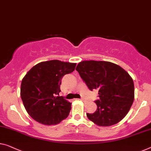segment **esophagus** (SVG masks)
<instances>
[{
    "label": "esophagus",
    "instance_id": "1",
    "mask_svg": "<svg viewBox=\"0 0 151 151\" xmlns=\"http://www.w3.org/2000/svg\"><path fill=\"white\" fill-rule=\"evenodd\" d=\"M81 100L82 101H84V102H85V99H84V98H82L81 99Z\"/></svg>",
    "mask_w": 151,
    "mask_h": 151
}]
</instances>
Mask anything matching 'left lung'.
Returning a JSON list of instances; mask_svg holds the SVG:
<instances>
[{
  "label": "left lung",
  "mask_w": 151,
  "mask_h": 151,
  "mask_svg": "<svg viewBox=\"0 0 151 151\" xmlns=\"http://www.w3.org/2000/svg\"><path fill=\"white\" fill-rule=\"evenodd\" d=\"M76 70L91 91L99 89L97 110L87 113V118L102 127L122 120L134 100V81L129 74L114 63L94 60L79 62Z\"/></svg>",
  "instance_id": "left-lung-1"
}]
</instances>
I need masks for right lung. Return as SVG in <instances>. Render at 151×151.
Wrapping results in <instances>:
<instances>
[{
  "instance_id": "add662e5",
  "label": "right lung",
  "mask_w": 151,
  "mask_h": 151,
  "mask_svg": "<svg viewBox=\"0 0 151 151\" xmlns=\"http://www.w3.org/2000/svg\"><path fill=\"white\" fill-rule=\"evenodd\" d=\"M76 63L58 60L34 66L23 78L20 95L29 115L46 125H57L68 117L71 103L57 96L61 91L62 78L75 70Z\"/></svg>"
}]
</instances>
